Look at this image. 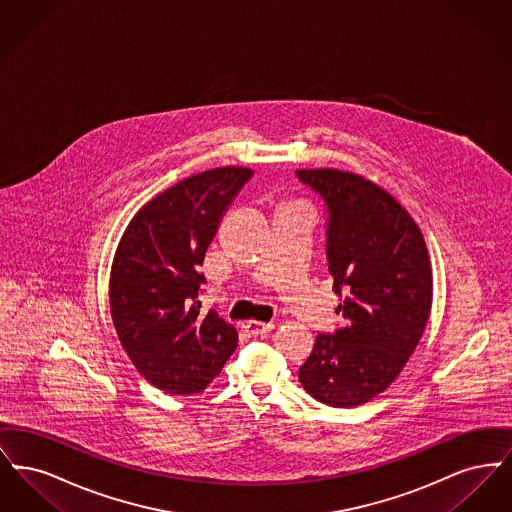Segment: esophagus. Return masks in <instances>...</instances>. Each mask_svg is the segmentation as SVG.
Listing matches in <instances>:
<instances>
[{
	"mask_svg": "<svg viewBox=\"0 0 512 512\" xmlns=\"http://www.w3.org/2000/svg\"><path fill=\"white\" fill-rule=\"evenodd\" d=\"M245 332L249 334V336H253V338H265L268 336L270 332H272V328H274V324L272 322H259V320H249V322H245Z\"/></svg>",
	"mask_w": 512,
	"mask_h": 512,
	"instance_id": "34e87169",
	"label": "esophagus"
}]
</instances>
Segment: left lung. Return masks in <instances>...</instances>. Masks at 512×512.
I'll list each match as a JSON object with an SVG mask.
<instances>
[{"instance_id":"8db88e82","label":"left lung","mask_w":512,"mask_h":512,"mask_svg":"<svg viewBox=\"0 0 512 512\" xmlns=\"http://www.w3.org/2000/svg\"><path fill=\"white\" fill-rule=\"evenodd\" d=\"M324 197L328 270L345 299V326L318 334L299 368L307 393L330 407H357L390 388L411 359L432 311V265L424 236L395 197L355 172L299 169Z\"/></svg>"}]
</instances>
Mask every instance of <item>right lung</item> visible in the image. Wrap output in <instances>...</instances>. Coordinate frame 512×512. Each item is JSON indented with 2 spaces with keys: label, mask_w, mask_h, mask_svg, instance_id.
<instances>
[{
  "label": "right lung",
  "mask_w": 512,
  "mask_h": 512,
  "mask_svg": "<svg viewBox=\"0 0 512 512\" xmlns=\"http://www.w3.org/2000/svg\"><path fill=\"white\" fill-rule=\"evenodd\" d=\"M253 174L220 167L180 180L132 217L117 245L111 318L138 372L159 390L190 395L217 378L238 345L232 324L199 311L205 251L234 195Z\"/></svg>",
  "instance_id": "add662e5"
}]
</instances>
